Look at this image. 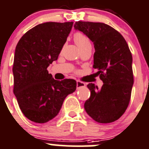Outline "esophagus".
Here are the masks:
<instances>
[{
  "instance_id": "esophagus-1",
  "label": "esophagus",
  "mask_w": 149,
  "mask_h": 149,
  "mask_svg": "<svg viewBox=\"0 0 149 149\" xmlns=\"http://www.w3.org/2000/svg\"><path fill=\"white\" fill-rule=\"evenodd\" d=\"M76 83H77V89H79V88H83V87H85L86 86V83H85L84 82H82V81H76Z\"/></svg>"
}]
</instances>
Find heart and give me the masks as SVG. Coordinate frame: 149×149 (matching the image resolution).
<instances>
[{
    "mask_svg": "<svg viewBox=\"0 0 149 149\" xmlns=\"http://www.w3.org/2000/svg\"><path fill=\"white\" fill-rule=\"evenodd\" d=\"M73 40L80 48V49H82L88 47H91V42L90 39L82 32H76L73 35Z\"/></svg>",
    "mask_w": 149,
    "mask_h": 149,
    "instance_id": "1",
    "label": "heart"
}]
</instances>
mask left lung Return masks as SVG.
Returning <instances> with one entry per match:
<instances>
[{
	"mask_svg": "<svg viewBox=\"0 0 149 149\" xmlns=\"http://www.w3.org/2000/svg\"><path fill=\"white\" fill-rule=\"evenodd\" d=\"M76 29L83 32L94 44L93 68L103 82L100 89L88 84L91 96L84 108L88 115L99 123L118 120L130 104L134 83L132 55L120 32L102 22H75Z\"/></svg>",
	"mask_w": 149,
	"mask_h": 149,
	"instance_id": "1",
	"label": "left lung"
}]
</instances>
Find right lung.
Returning <instances> with one entry per match:
<instances>
[{"label":"right lung","mask_w":149,"mask_h":149,"mask_svg":"<svg viewBox=\"0 0 149 149\" xmlns=\"http://www.w3.org/2000/svg\"><path fill=\"white\" fill-rule=\"evenodd\" d=\"M73 24H39L27 31L16 46L13 93L24 115L36 123L54 118L66 96L76 89L75 80L57 81L47 71L58 58Z\"/></svg>","instance_id":"add662e5"}]
</instances>
